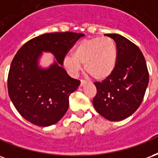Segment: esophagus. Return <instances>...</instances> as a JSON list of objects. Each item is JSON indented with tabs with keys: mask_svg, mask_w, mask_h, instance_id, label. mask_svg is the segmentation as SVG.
Instances as JSON below:
<instances>
[{
	"mask_svg": "<svg viewBox=\"0 0 158 158\" xmlns=\"http://www.w3.org/2000/svg\"><path fill=\"white\" fill-rule=\"evenodd\" d=\"M87 81L86 80H81V86L82 87L83 85H85V84L87 83Z\"/></svg>",
	"mask_w": 158,
	"mask_h": 158,
	"instance_id": "esophagus-1",
	"label": "esophagus"
}]
</instances>
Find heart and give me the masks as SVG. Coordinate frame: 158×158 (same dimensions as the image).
I'll return each instance as SVG.
<instances>
[{"mask_svg":"<svg viewBox=\"0 0 158 158\" xmlns=\"http://www.w3.org/2000/svg\"><path fill=\"white\" fill-rule=\"evenodd\" d=\"M117 62V48L109 37H95L81 40L75 48L73 55H66L64 65L76 74L84 65L85 72L96 80H104L112 74Z\"/></svg>","mask_w":158,"mask_h":158,"instance_id":"heart-1","label":"heart"}]
</instances>
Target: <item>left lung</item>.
<instances>
[{"label": "left lung", "mask_w": 158, "mask_h": 158, "mask_svg": "<svg viewBox=\"0 0 158 158\" xmlns=\"http://www.w3.org/2000/svg\"><path fill=\"white\" fill-rule=\"evenodd\" d=\"M106 36L116 43L117 62L109 77L102 82H94L97 94L93 103L104 118L119 121L140 107L148 86L149 73L143 55L134 43L116 33Z\"/></svg>", "instance_id": "obj_1"}]
</instances>
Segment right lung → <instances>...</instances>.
<instances>
[{"mask_svg": "<svg viewBox=\"0 0 158 158\" xmlns=\"http://www.w3.org/2000/svg\"><path fill=\"white\" fill-rule=\"evenodd\" d=\"M83 33H44L21 47L12 60L7 78L8 94L18 113L39 126L52 125L65 115L69 97L81 81L62 67L68 51ZM51 52L55 62L49 68L38 66L42 51Z\"/></svg>", "mask_w": 158, "mask_h": 158, "instance_id": "add662e5", "label": "right lung"}]
</instances>
